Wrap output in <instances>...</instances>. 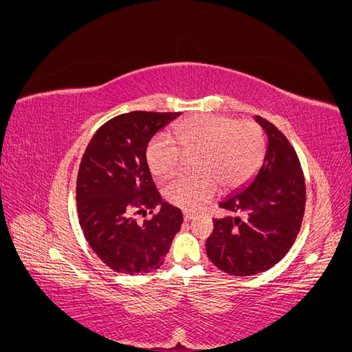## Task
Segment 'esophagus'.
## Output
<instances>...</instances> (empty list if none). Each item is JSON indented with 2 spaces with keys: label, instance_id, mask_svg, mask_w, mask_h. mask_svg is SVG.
<instances>
[{
  "label": "esophagus",
  "instance_id": "1",
  "mask_svg": "<svg viewBox=\"0 0 352 352\" xmlns=\"http://www.w3.org/2000/svg\"><path fill=\"white\" fill-rule=\"evenodd\" d=\"M184 219L186 220V221H189V220H192V219H195V214L194 212H190V211H184Z\"/></svg>",
  "mask_w": 352,
  "mask_h": 352
}]
</instances>
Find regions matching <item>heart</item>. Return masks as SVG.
Here are the masks:
<instances>
[{"label":"heart","mask_w":352,"mask_h":352,"mask_svg":"<svg viewBox=\"0 0 352 352\" xmlns=\"http://www.w3.org/2000/svg\"><path fill=\"white\" fill-rule=\"evenodd\" d=\"M176 143L164 135L148 142V167L158 177L170 176L188 155L197 173L179 175L164 186L168 202L189 210L201 208L219 188H241L257 172L264 157V135L252 120L219 114H194L173 126Z\"/></svg>","instance_id":"obj_1"}]
</instances>
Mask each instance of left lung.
Returning a JSON list of instances; mask_svg holds the SVG:
<instances>
[{
    "mask_svg": "<svg viewBox=\"0 0 352 352\" xmlns=\"http://www.w3.org/2000/svg\"><path fill=\"white\" fill-rule=\"evenodd\" d=\"M267 135L258 173L219 207L230 212L214 219L206 250L217 269L233 276L269 270L291 250L305 211V182L294 146L269 120L255 116Z\"/></svg>",
    "mask_w": 352,
    "mask_h": 352,
    "instance_id": "8db88e82",
    "label": "left lung"
}]
</instances>
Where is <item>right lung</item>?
Returning a JSON list of instances; mask_svg holds the SVG:
<instances>
[{
    "mask_svg": "<svg viewBox=\"0 0 352 352\" xmlns=\"http://www.w3.org/2000/svg\"><path fill=\"white\" fill-rule=\"evenodd\" d=\"M179 116H116L95 132L82 157L76 182L80 228L97 257L117 273L157 270L180 230L182 211L163 202L145 157L151 138ZM146 210L153 216L136 223L134 214Z\"/></svg>",
    "mask_w": 352,
    "mask_h": 352,
    "instance_id": "obj_1",
    "label": "right lung"
}]
</instances>
